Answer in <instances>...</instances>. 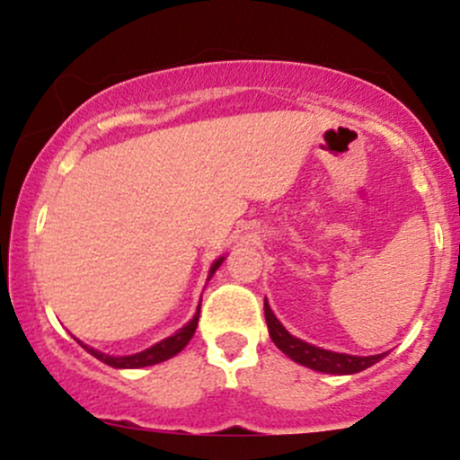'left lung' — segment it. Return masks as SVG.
Here are the masks:
<instances>
[{"label": "left lung", "mask_w": 460, "mask_h": 460, "mask_svg": "<svg viewBox=\"0 0 460 460\" xmlns=\"http://www.w3.org/2000/svg\"><path fill=\"white\" fill-rule=\"evenodd\" d=\"M263 314H266V322H268V332H270L272 341L277 344V348L281 352H285L292 361L300 363V366L315 369V372H324V374H357L367 369L374 363H378L381 358L387 355H374V357H357V355H344V352H332V350H324V348L311 346L307 341L298 340V337L289 335L288 329L277 320V315L272 314L270 305L268 300H263Z\"/></svg>", "instance_id": "8db88e82"}]
</instances>
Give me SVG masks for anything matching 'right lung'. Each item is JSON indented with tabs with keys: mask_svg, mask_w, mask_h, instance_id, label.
<instances>
[{
	"mask_svg": "<svg viewBox=\"0 0 460 460\" xmlns=\"http://www.w3.org/2000/svg\"><path fill=\"white\" fill-rule=\"evenodd\" d=\"M223 261H225V257H220V260H216V261L212 263V268H209V277H208V281H209V279L214 277V272L218 270L220 263H223ZM199 314H200V305L197 307V314H194V318L190 320L188 324L183 326V329H179V331L175 332V335L166 337V340L157 341L155 346L146 348V350L136 352V355H128V357H110V355H103V352L94 350V348L84 346L82 341H79V344H82V348H86V350L91 352L93 357H97L99 361L108 363L110 367H119V369H136V367L155 366V363H162V361H166V358L175 357L177 352H181L183 348L188 346V341L192 340L194 331H197V324H199Z\"/></svg>",
	"mask_w": 460,
	"mask_h": 460,
	"instance_id": "1",
	"label": "right lung"
}]
</instances>
